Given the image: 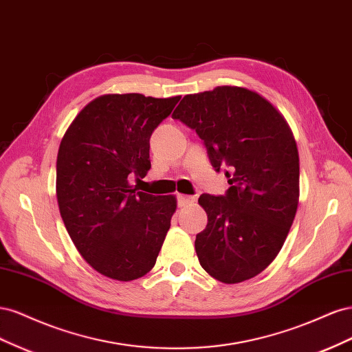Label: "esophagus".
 <instances>
[{
	"instance_id": "esophagus-1",
	"label": "esophagus",
	"mask_w": 352,
	"mask_h": 352,
	"mask_svg": "<svg viewBox=\"0 0 352 352\" xmlns=\"http://www.w3.org/2000/svg\"><path fill=\"white\" fill-rule=\"evenodd\" d=\"M195 197L192 195H177V206L179 207H186L189 204H192V202H195Z\"/></svg>"
}]
</instances>
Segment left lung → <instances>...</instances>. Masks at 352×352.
Listing matches in <instances>:
<instances>
[{
    "mask_svg": "<svg viewBox=\"0 0 352 352\" xmlns=\"http://www.w3.org/2000/svg\"><path fill=\"white\" fill-rule=\"evenodd\" d=\"M173 119L195 129L216 172L228 167L225 195L198 199L208 223L195 239L201 267L223 283L261 273L279 254L300 197V158L283 116L239 87L185 95Z\"/></svg>",
    "mask_w": 352,
    "mask_h": 352,
    "instance_id": "left-lung-1",
    "label": "left lung"
}]
</instances>
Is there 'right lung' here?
I'll list each match as a JSON object with an SVG mask.
<instances>
[{"label":"right lung","instance_id":"add662e5","mask_svg":"<svg viewBox=\"0 0 352 352\" xmlns=\"http://www.w3.org/2000/svg\"><path fill=\"white\" fill-rule=\"evenodd\" d=\"M179 100L102 95L83 107L61 140V219L82 257L110 279L145 276L170 229L176 198L138 192L129 179L151 168L150 138Z\"/></svg>","mask_w":352,"mask_h":352}]
</instances>
